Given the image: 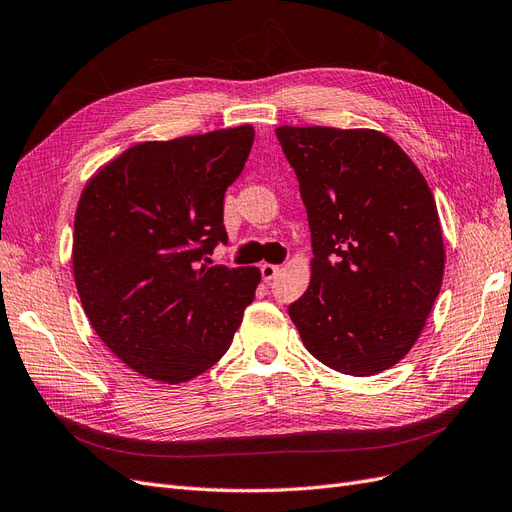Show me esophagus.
Returning a JSON list of instances; mask_svg holds the SVG:
<instances>
[{"mask_svg": "<svg viewBox=\"0 0 512 512\" xmlns=\"http://www.w3.org/2000/svg\"><path fill=\"white\" fill-rule=\"evenodd\" d=\"M259 270H261V278L266 280V283H270V280L278 274V270H280V268H278V266H274V263H261V268H259Z\"/></svg>", "mask_w": 512, "mask_h": 512, "instance_id": "1", "label": "esophagus"}]
</instances>
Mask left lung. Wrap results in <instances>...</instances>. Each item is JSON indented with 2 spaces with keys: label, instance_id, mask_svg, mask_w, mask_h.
Wrapping results in <instances>:
<instances>
[{
  "label": "left lung",
  "instance_id": "obj_1",
  "mask_svg": "<svg viewBox=\"0 0 512 512\" xmlns=\"http://www.w3.org/2000/svg\"><path fill=\"white\" fill-rule=\"evenodd\" d=\"M276 138L300 180L315 255L289 317L327 368L389 370L421 336L442 285L432 189L381 131L283 125Z\"/></svg>",
  "mask_w": 512,
  "mask_h": 512
}]
</instances>
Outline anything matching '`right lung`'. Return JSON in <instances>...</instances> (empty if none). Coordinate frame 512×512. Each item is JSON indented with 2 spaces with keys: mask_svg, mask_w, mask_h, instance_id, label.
<instances>
[{
  "mask_svg": "<svg viewBox=\"0 0 512 512\" xmlns=\"http://www.w3.org/2000/svg\"><path fill=\"white\" fill-rule=\"evenodd\" d=\"M253 140V125H240L142 142L82 189L72 244L82 308L108 349L157 383L217 364L255 298L257 268L206 257L227 242L223 197Z\"/></svg>",
  "mask_w": 512,
  "mask_h": 512,
  "instance_id": "right-lung-1",
  "label": "right lung"
}]
</instances>
